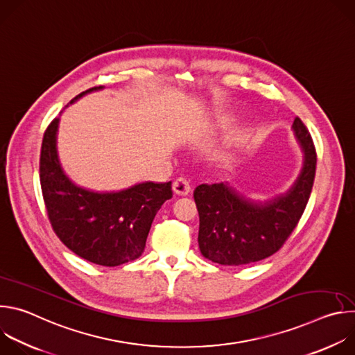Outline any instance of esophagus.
<instances>
[{
    "mask_svg": "<svg viewBox=\"0 0 355 355\" xmlns=\"http://www.w3.org/2000/svg\"><path fill=\"white\" fill-rule=\"evenodd\" d=\"M173 189H174V192L178 193V195H188L189 191H191V182H189L188 178L180 177V178H177V180L174 181Z\"/></svg>",
    "mask_w": 355,
    "mask_h": 355,
    "instance_id": "34e87169",
    "label": "esophagus"
}]
</instances>
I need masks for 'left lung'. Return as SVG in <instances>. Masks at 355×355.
Masks as SVG:
<instances>
[{
  "instance_id": "left-lung-1",
  "label": "left lung",
  "mask_w": 355,
  "mask_h": 355,
  "mask_svg": "<svg viewBox=\"0 0 355 355\" xmlns=\"http://www.w3.org/2000/svg\"><path fill=\"white\" fill-rule=\"evenodd\" d=\"M293 132L300 143L303 168L292 188L267 202H254L227 182L202 184L193 191L199 214L198 244L202 256L222 266H243L277 252L297 226L311 198L316 174L312 136L295 118Z\"/></svg>"
}]
</instances>
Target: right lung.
Here are the masks:
<instances>
[{
	"instance_id": "1",
	"label": "right lung",
	"mask_w": 355,
	"mask_h": 355,
	"mask_svg": "<svg viewBox=\"0 0 355 355\" xmlns=\"http://www.w3.org/2000/svg\"><path fill=\"white\" fill-rule=\"evenodd\" d=\"M92 87L84 94L101 89ZM59 118L44 130L39 177L47 216L58 237L89 263L116 267L141 256L157 211L173 198L171 181L143 182L119 192L99 193L74 185L64 174L56 148Z\"/></svg>"
}]
</instances>
